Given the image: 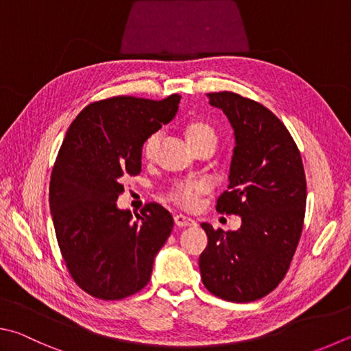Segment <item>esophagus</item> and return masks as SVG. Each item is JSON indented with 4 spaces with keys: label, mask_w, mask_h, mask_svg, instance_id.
<instances>
[{
    "label": "esophagus",
    "mask_w": 351,
    "mask_h": 351,
    "mask_svg": "<svg viewBox=\"0 0 351 351\" xmlns=\"http://www.w3.org/2000/svg\"><path fill=\"white\" fill-rule=\"evenodd\" d=\"M175 224L178 227L184 228V227H192V226L196 224V222L192 218H189V216H186V215H176L175 216Z\"/></svg>",
    "instance_id": "esophagus-1"
}]
</instances>
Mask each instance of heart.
Segmentation results:
<instances>
[{
    "label": "heart",
    "mask_w": 351,
    "mask_h": 351,
    "mask_svg": "<svg viewBox=\"0 0 351 351\" xmlns=\"http://www.w3.org/2000/svg\"><path fill=\"white\" fill-rule=\"evenodd\" d=\"M204 138H216L215 130L212 127L204 123H192L187 127L189 143L199 141V139H204ZM159 141H161V133L159 132L152 133L144 143V147H143L144 155L147 158L154 155L155 150L158 149ZM207 190H208V182L206 181H180L175 184L173 189L170 190V199L181 204L182 207L192 208L197 204V197L206 193Z\"/></svg>",
    "instance_id": "obj_1"
}]
</instances>
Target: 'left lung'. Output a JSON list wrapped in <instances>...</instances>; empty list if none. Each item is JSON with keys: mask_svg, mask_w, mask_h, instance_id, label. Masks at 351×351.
Instances as JSON below:
<instances>
[{"mask_svg": "<svg viewBox=\"0 0 351 351\" xmlns=\"http://www.w3.org/2000/svg\"><path fill=\"white\" fill-rule=\"evenodd\" d=\"M207 97L234 135L228 190L216 210L241 216V227L224 232L202 222L208 244L199 256L201 279L226 301H256L282 281L301 238L307 202L302 159L287 127L263 104L233 92Z\"/></svg>", "mask_w": 351, "mask_h": 351, "instance_id": "obj_1", "label": "left lung"}]
</instances>
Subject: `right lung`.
<instances>
[{
	"label": "right lung",
	"instance_id": "obj_1",
	"mask_svg": "<svg viewBox=\"0 0 351 351\" xmlns=\"http://www.w3.org/2000/svg\"><path fill=\"white\" fill-rule=\"evenodd\" d=\"M180 101L176 93L161 101L114 97L88 104L69 127L49 202L62 258L88 295L114 301L150 281L173 218L150 202L133 219L117 199L124 192L121 180L141 171L145 139L176 117Z\"/></svg>",
	"mask_w": 351,
	"mask_h": 351
}]
</instances>
